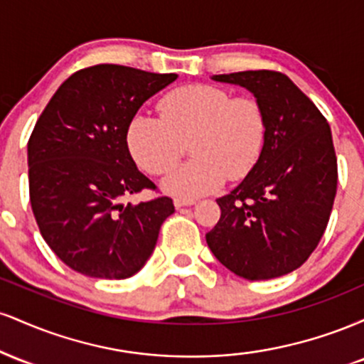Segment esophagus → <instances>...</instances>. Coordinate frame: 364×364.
I'll list each match as a JSON object with an SVG mask.
<instances>
[{"label": "esophagus", "instance_id": "1", "mask_svg": "<svg viewBox=\"0 0 364 364\" xmlns=\"http://www.w3.org/2000/svg\"><path fill=\"white\" fill-rule=\"evenodd\" d=\"M195 200L193 198H174V207L181 208V207H190L193 205Z\"/></svg>", "mask_w": 364, "mask_h": 364}]
</instances>
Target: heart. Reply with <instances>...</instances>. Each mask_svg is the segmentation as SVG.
Instances as JSON below:
<instances>
[{
    "instance_id": "heart-1",
    "label": "heart",
    "mask_w": 364,
    "mask_h": 364,
    "mask_svg": "<svg viewBox=\"0 0 364 364\" xmlns=\"http://www.w3.org/2000/svg\"><path fill=\"white\" fill-rule=\"evenodd\" d=\"M161 116H132L124 132L129 156L145 173L162 176L183 156V141L191 140L195 157L169 174L164 188L179 196L212 193L229 181L252 173L267 139L262 104L208 83H188L159 101Z\"/></svg>"
}]
</instances>
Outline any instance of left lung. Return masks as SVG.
<instances>
[{"label":"left lung","instance_id":"obj_1","mask_svg":"<svg viewBox=\"0 0 364 364\" xmlns=\"http://www.w3.org/2000/svg\"><path fill=\"white\" fill-rule=\"evenodd\" d=\"M214 80L253 92L265 111L267 139L252 173L217 198L220 219L207 232V245L240 277H281L310 258L327 229L337 193L330 127L281 72L252 70Z\"/></svg>","mask_w":364,"mask_h":364}]
</instances>
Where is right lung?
<instances>
[{"label": "right lung", "mask_w": 364, "mask_h": 364, "mask_svg": "<svg viewBox=\"0 0 364 364\" xmlns=\"http://www.w3.org/2000/svg\"><path fill=\"white\" fill-rule=\"evenodd\" d=\"M174 73L123 65L75 72L44 107L28 139V193L39 231L63 263L97 279L136 274L174 212L169 196L136 205L124 196L157 186L124 140L132 116Z\"/></svg>", "instance_id": "add662e5"}]
</instances>
